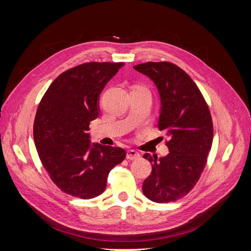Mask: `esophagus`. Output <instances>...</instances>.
<instances>
[{
    "instance_id": "esophagus-1",
    "label": "esophagus",
    "mask_w": 251,
    "mask_h": 251,
    "mask_svg": "<svg viewBox=\"0 0 251 251\" xmlns=\"http://www.w3.org/2000/svg\"><path fill=\"white\" fill-rule=\"evenodd\" d=\"M141 156L138 153V151H136L134 150H128L126 151V158L128 160H136V159H139Z\"/></svg>"
}]
</instances>
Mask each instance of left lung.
Masks as SVG:
<instances>
[{
  "label": "left lung",
  "instance_id": "obj_1",
  "mask_svg": "<svg viewBox=\"0 0 251 251\" xmlns=\"http://www.w3.org/2000/svg\"><path fill=\"white\" fill-rule=\"evenodd\" d=\"M134 69L147 75L158 90V126L166 133L170 151L160 159L143 156L151 163V173L142 192L157 203L176 201L191 191L205 168L214 135L209 109L196 83L178 66L149 62Z\"/></svg>",
  "mask_w": 251,
  "mask_h": 251
}]
</instances>
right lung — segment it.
<instances>
[{
	"mask_svg": "<svg viewBox=\"0 0 251 251\" xmlns=\"http://www.w3.org/2000/svg\"><path fill=\"white\" fill-rule=\"evenodd\" d=\"M124 63H87L51 83L36 111L33 138L51 180L68 195L100 196L111 170L126 158L121 148L91 143L90 121L100 115L101 91Z\"/></svg>",
	"mask_w": 251,
	"mask_h": 251,
	"instance_id": "obj_1",
	"label": "right lung"
}]
</instances>
